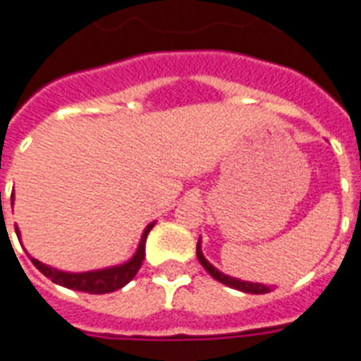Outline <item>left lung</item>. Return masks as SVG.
<instances>
[{"mask_svg":"<svg viewBox=\"0 0 361 361\" xmlns=\"http://www.w3.org/2000/svg\"><path fill=\"white\" fill-rule=\"evenodd\" d=\"M196 257H198V262L202 263V267H204V269H206V271L209 272L211 276L215 278L216 282L224 283V286L233 287V289H237V291L252 293V295H265V293H271V291H272L271 287L265 286V283L245 282V280H237V278H231V276H228V274H224V272L219 271V269H216V267L211 265V263L207 262L206 257H204V254H202L200 239H198V245H196Z\"/></svg>","mask_w":361,"mask_h":361,"instance_id":"1","label":"left lung"}]
</instances>
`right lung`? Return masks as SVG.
Masks as SVG:
<instances>
[{"instance_id":"1","label":"right lung","mask_w":361,"mask_h":361,"mask_svg":"<svg viewBox=\"0 0 361 361\" xmlns=\"http://www.w3.org/2000/svg\"><path fill=\"white\" fill-rule=\"evenodd\" d=\"M155 222L148 224L142 231V237H140V243L137 250H135L133 257L128 259L126 263H120V265L107 267V269H98V271H89V272H64L54 269V267L44 265L38 259L31 257V263L37 267L38 271L42 272L44 276L49 278L54 283L59 286L68 287V289H74V291H83L90 293V295H104V293H113L120 287H124L126 283H130L135 278L137 271L142 265V259H145V245L146 237L150 233V230L154 228ZM16 235L20 239V231L16 228Z\"/></svg>"}]
</instances>
